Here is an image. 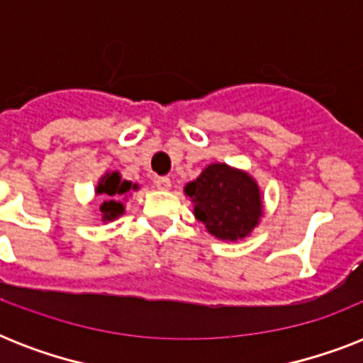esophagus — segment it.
I'll use <instances>...</instances> for the list:
<instances>
[{
  "mask_svg": "<svg viewBox=\"0 0 363 363\" xmlns=\"http://www.w3.org/2000/svg\"><path fill=\"white\" fill-rule=\"evenodd\" d=\"M154 184H156V188H160V190H169L171 179L169 177H158V179L154 181Z\"/></svg>",
  "mask_w": 363,
  "mask_h": 363,
  "instance_id": "obj_1",
  "label": "esophagus"
}]
</instances>
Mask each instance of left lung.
<instances>
[{"label":"left lung","instance_id":"obj_1","mask_svg":"<svg viewBox=\"0 0 363 363\" xmlns=\"http://www.w3.org/2000/svg\"><path fill=\"white\" fill-rule=\"evenodd\" d=\"M184 194L194 203V216L220 241L248 238L264 216V198L256 179L220 162L207 165L184 186Z\"/></svg>","mask_w":363,"mask_h":363}]
</instances>
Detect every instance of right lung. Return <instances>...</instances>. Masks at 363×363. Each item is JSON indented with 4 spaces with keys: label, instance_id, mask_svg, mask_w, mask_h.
I'll list each match as a JSON object with an SVG mask.
<instances>
[{
    "label": "right lung",
    "instance_id": "1",
    "mask_svg": "<svg viewBox=\"0 0 363 363\" xmlns=\"http://www.w3.org/2000/svg\"><path fill=\"white\" fill-rule=\"evenodd\" d=\"M135 190H139L137 182L122 179L118 171H105L104 175L99 177L98 184H96V194L104 198V201L99 205L101 220L113 222L116 218H121L125 213L124 201Z\"/></svg>",
    "mask_w": 363,
    "mask_h": 363
}]
</instances>
